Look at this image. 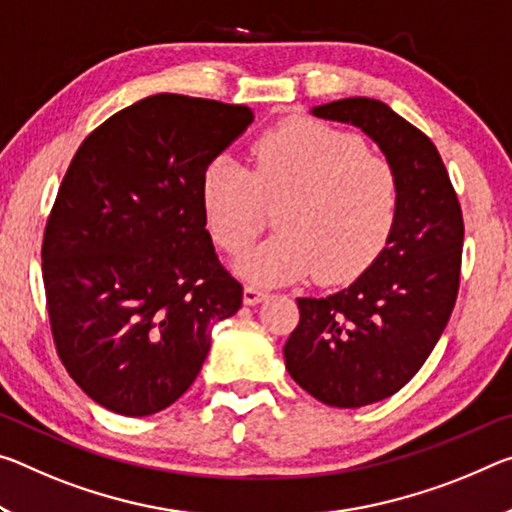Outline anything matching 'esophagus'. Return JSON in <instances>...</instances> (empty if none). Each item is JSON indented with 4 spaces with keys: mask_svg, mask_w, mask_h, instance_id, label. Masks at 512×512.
Listing matches in <instances>:
<instances>
[{
    "mask_svg": "<svg viewBox=\"0 0 512 512\" xmlns=\"http://www.w3.org/2000/svg\"><path fill=\"white\" fill-rule=\"evenodd\" d=\"M264 298H266L264 289L253 287V285H248L246 289H243V303L246 305H257V303H262Z\"/></svg>",
    "mask_w": 512,
    "mask_h": 512,
    "instance_id": "1",
    "label": "esophagus"
}]
</instances>
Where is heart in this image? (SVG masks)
<instances>
[{
    "label": "heart",
    "instance_id": "b5f03b06",
    "mask_svg": "<svg viewBox=\"0 0 512 512\" xmlns=\"http://www.w3.org/2000/svg\"><path fill=\"white\" fill-rule=\"evenodd\" d=\"M200 200L218 246L248 248L278 205V234L243 253L234 269L259 285L316 273L344 282L367 269L394 230L401 202L396 166L362 136L310 118L287 120L250 148V168L218 154L202 170Z\"/></svg>",
    "mask_w": 512,
    "mask_h": 512
}]
</instances>
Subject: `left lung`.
<instances>
[{
	"mask_svg": "<svg viewBox=\"0 0 512 512\" xmlns=\"http://www.w3.org/2000/svg\"><path fill=\"white\" fill-rule=\"evenodd\" d=\"M316 118L360 127L396 166L401 202L385 248L353 285L298 298L285 344L291 378L326 405L362 408L399 392L426 362L456 305L462 212L428 136L371 97L314 107Z\"/></svg>",
	"mask_w": 512,
	"mask_h": 512,
	"instance_id": "left-lung-1",
	"label": "left lung"
}]
</instances>
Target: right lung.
I'll return each mask as SVG.
<instances>
[{"instance_id": "right-lung-1", "label": "right lung", "mask_w": 512, "mask_h": 512, "mask_svg": "<svg viewBox=\"0 0 512 512\" xmlns=\"http://www.w3.org/2000/svg\"><path fill=\"white\" fill-rule=\"evenodd\" d=\"M243 104L159 93L72 157L43 237L56 353L102 408L148 417L191 387L241 282L218 262L202 170L253 123Z\"/></svg>"}]
</instances>
